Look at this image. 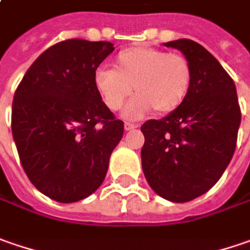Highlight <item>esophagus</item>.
Listing matches in <instances>:
<instances>
[{"label": "esophagus", "instance_id": "34e87169", "mask_svg": "<svg viewBox=\"0 0 250 250\" xmlns=\"http://www.w3.org/2000/svg\"><path fill=\"white\" fill-rule=\"evenodd\" d=\"M138 127V125H136V123H131V122H125V130H134V128H137Z\"/></svg>", "mask_w": 250, "mask_h": 250}]
</instances>
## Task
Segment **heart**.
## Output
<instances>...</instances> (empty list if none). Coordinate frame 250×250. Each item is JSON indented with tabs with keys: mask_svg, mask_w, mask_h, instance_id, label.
Returning a JSON list of instances; mask_svg holds the SVG:
<instances>
[{
	"mask_svg": "<svg viewBox=\"0 0 250 250\" xmlns=\"http://www.w3.org/2000/svg\"><path fill=\"white\" fill-rule=\"evenodd\" d=\"M95 88L110 110L127 104V119H140L152 109L167 114L176 110L186 99L191 82V68L186 57L152 47L122 50L114 59V70L101 67L95 72Z\"/></svg>",
	"mask_w": 250,
	"mask_h": 250,
	"instance_id": "heart-1",
	"label": "heart"
}]
</instances>
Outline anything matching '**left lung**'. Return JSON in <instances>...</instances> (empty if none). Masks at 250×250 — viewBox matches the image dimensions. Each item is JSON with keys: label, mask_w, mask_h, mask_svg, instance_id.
I'll use <instances>...</instances> for the list:
<instances>
[{"label": "left lung", "mask_w": 250, "mask_h": 250, "mask_svg": "<svg viewBox=\"0 0 250 250\" xmlns=\"http://www.w3.org/2000/svg\"><path fill=\"white\" fill-rule=\"evenodd\" d=\"M180 50L191 68L183 104L161 120L141 125V162L146 182L161 197L186 203L204 194L232 159L241 107L229 74L201 44L179 39L165 43Z\"/></svg>", "instance_id": "obj_1"}]
</instances>
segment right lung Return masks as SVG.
Here are the masks:
<instances>
[{"mask_svg":"<svg viewBox=\"0 0 250 250\" xmlns=\"http://www.w3.org/2000/svg\"><path fill=\"white\" fill-rule=\"evenodd\" d=\"M114 50L110 42L67 39L39 56L19 82L11 127L32 185L60 203L92 194L123 137L95 88V72Z\"/></svg>","mask_w":250,"mask_h":250,"instance_id":"1","label":"right lung"}]
</instances>
